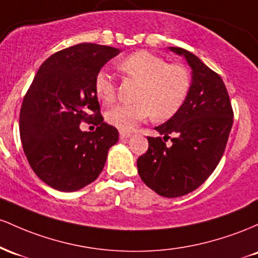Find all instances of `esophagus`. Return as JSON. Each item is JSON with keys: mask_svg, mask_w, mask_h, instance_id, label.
I'll list each match as a JSON object with an SVG mask.
<instances>
[{"mask_svg": "<svg viewBox=\"0 0 258 258\" xmlns=\"http://www.w3.org/2000/svg\"><path fill=\"white\" fill-rule=\"evenodd\" d=\"M130 137H132V135H130V133H125V132H120L119 133L120 140H124V139H128Z\"/></svg>", "mask_w": 258, "mask_h": 258, "instance_id": "obj_1", "label": "esophagus"}]
</instances>
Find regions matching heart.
I'll list each match as a JSON object with an SVG mask.
<instances>
[{
  "label": "heart",
  "instance_id": "1",
  "mask_svg": "<svg viewBox=\"0 0 258 258\" xmlns=\"http://www.w3.org/2000/svg\"><path fill=\"white\" fill-rule=\"evenodd\" d=\"M118 68L129 77L143 82L137 103H119L109 108L106 119L121 132H130L153 114L156 119L173 117L183 106L190 90L189 72L183 66L168 64L162 57L149 51H137L118 63ZM95 91L103 103L115 98L117 86L106 69L95 78Z\"/></svg>",
  "mask_w": 258,
  "mask_h": 258
}]
</instances>
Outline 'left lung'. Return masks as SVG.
<instances>
[{"instance_id": "1", "label": "left lung", "mask_w": 258, "mask_h": 258, "mask_svg": "<svg viewBox=\"0 0 258 258\" xmlns=\"http://www.w3.org/2000/svg\"><path fill=\"white\" fill-rule=\"evenodd\" d=\"M169 51L191 68V85L180 109L155 128L163 140L147 138L149 150L138 158V172L150 189L172 199L198 189L216 169L233 125V109L218 74L191 52ZM167 138L172 145H165Z\"/></svg>"}]
</instances>
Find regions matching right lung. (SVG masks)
Instances as JSON below:
<instances>
[{
  "instance_id": "1",
  "label": "right lung",
  "mask_w": 258,
  "mask_h": 258,
  "mask_svg": "<svg viewBox=\"0 0 258 258\" xmlns=\"http://www.w3.org/2000/svg\"><path fill=\"white\" fill-rule=\"evenodd\" d=\"M119 48L79 43L56 52L39 68L23 100L19 132L35 174L58 191H77L96 180L118 130L103 121L95 78ZM94 114L92 115V113ZM96 117L95 132L80 123Z\"/></svg>"
}]
</instances>
